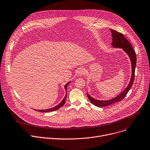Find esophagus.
<instances>
[{
    "instance_id": "obj_1",
    "label": "esophagus",
    "mask_w": 150,
    "mask_h": 150,
    "mask_svg": "<svg viewBox=\"0 0 150 150\" xmlns=\"http://www.w3.org/2000/svg\"><path fill=\"white\" fill-rule=\"evenodd\" d=\"M85 73V71L84 69H81V70H79L78 74H79V75H84Z\"/></svg>"
}]
</instances>
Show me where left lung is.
Returning a JSON list of instances; mask_svg holds the SVG:
<instances>
[{"mask_svg": "<svg viewBox=\"0 0 150 150\" xmlns=\"http://www.w3.org/2000/svg\"><path fill=\"white\" fill-rule=\"evenodd\" d=\"M112 33V45L114 47H118L122 48L124 51L127 53V54L129 56V58L131 60V68H132V75L131 80L127 87L120 94H119L117 96L109 99V100L106 101H100L95 99L92 96H91L88 93H87V96L91 103L93 104L94 105L98 107H107L113 104H115L117 102L122 101V99L125 98L126 95L127 94L128 91L131 88L134 81V76H135V69L136 67L137 63V57L135 54V52L133 49V47L129 42L125 38L122 33H120L115 30L110 29Z\"/></svg>", "mask_w": 150, "mask_h": 150, "instance_id": "8db88e82", "label": "left lung"}]
</instances>
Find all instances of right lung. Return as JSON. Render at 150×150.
<instances>
[{
    "label": "right lung",
    "instance_id": "right-lung-1",
    "mask_svg": "<svg viewBox=\"0 0 150 150\" xmlns=\"http://www.w3.org/2000/svg\"><path fill=\"white\" fill-rule=\"evenodd\" d=\"M69 83H70V82H68V83L64 86L65 90H67V86H68V84H69ZM66 99H67V95H65V96L64 97V98L63 99V100L61 101V103L60 104H59L58 105H57V106H55V107H53V108H49V109H47V110H38V111H40V112H52V111H54L58 110H59L61 107H62V106L65 104V101H66ZM34 110L36 111V110Z\"/></svg>",
    "mask_w": 150,
    "mask_h": 150
}]
</instances>
